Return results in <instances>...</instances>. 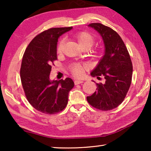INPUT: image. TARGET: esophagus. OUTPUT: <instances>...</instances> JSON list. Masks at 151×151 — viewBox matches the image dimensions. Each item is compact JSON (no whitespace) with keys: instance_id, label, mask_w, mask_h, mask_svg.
<instances>
[{"instance_id":"esophagus-1","label":"esophagus","mask_w":151,"mask_h":151,"mask_svg":"<svg viewBox=\"0 0 151 151\" xmlns=\"http://www.w3.org/2000/svg\"><path fill=\"white\" fill-rule=\"evenodd\" d=\"M82 82H83V81H82V80H75V81H74V83H75L76 85V84H81V83H82Z\"/></svg>"}]
</instances>
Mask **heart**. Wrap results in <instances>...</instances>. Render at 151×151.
<instances>
[{
    "label": "heart",
    "mask_w": 151,
    "mask_h": 151,
    "mask_svg": "<svg viewBox=\"0 0 151 151\" xmlns=\"http://www.w3.org/2000/svg\"><path fill=\"white\" fill-rule=\"evenodd\" d=\"M74 38L77 40L78 44L82 49H89L95 42L94 37L90 33L87 32H80L76 33L73 35ZM65 39H61L57 46V52L60 53L63 52L64 45H65ZM84 71V68L80 65H76L72 67V72L76 76H81Z\"/></svg>",
    "instance_id": "b5f03b06"
}]
</instances>
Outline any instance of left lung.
Segmentation results:
<instances>
[{
    "label": "left lung",
    "instance_id": "obj_1",
    "mask_svg": "<svg viewBox=\"0 0 151 151\" xmlns=\"http://www.w3.org/2000/svg\"><path fill=\"white\" fill-rule=\"evenodd\" d=\"M88 26L99 33L104 45V55L91 72V76L98 79L103 76L105 82L96 83L97 91L86 97V100L100 110H112L123 102L131 86L133 74L131 58L116 32L101 23H91Z\"/></svg>",
    "mask_w": 151,
    "mask_h": 151
}]
</instances>
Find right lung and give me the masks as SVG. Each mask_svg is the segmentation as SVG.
Masks as SVG:
<instances>
[{
  "label": "right lung",
  "instance_id": "add662e5",
  "mask_svg": "<svg viewBox=\"0 0 151 151\" xmlns=\"http://www.w3.org/2000/svg\"><path fill=\"white\" fill-rule=\"evenodd\" d=\"M73 27L51 28L36 36L27 47L20 68V79L29 102L40 112L55 114L68 103L73 80H51V64L57 60L60 36Z\"/></svg>",
  "mask_w": 151,
  "mask_h": 151
}]
</instances>
